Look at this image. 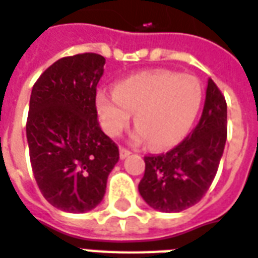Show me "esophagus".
<instances>
[{
	"instance_id": "34e87169",
	"label": "esophagus",
	"mask_w": 258,
	"mask_h": 258,
	"mask_svg": "<svg viewBox=\"0 0 258 258\" xmlns=\"http://www.w3.org/2000/svg\"><path fill=\"white\" fill-rule=\"evenodd\" d=\"M129 155H131V150H127V148H125V147L119 148V157H121L122 159H123V158L129 157Z\"/></svg>"
}]
</instances>
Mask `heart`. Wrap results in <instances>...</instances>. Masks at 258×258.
I'll use <instances>...</instances> for the list:
<instances>
[{"mask_svg":"<svg viewBox=\"0 0 258 258\" xmlns=\"http://www.w3.org/2000/svg\"><path fill=\"white\" fill-rule=\"evenodd\" d=\"M202 86L192 75L169 70L147 71L119 81L115 90L101 89L96 106L104 131L119 136L136 112V142L155 148L172 147L192 127L202 104Z\"/></svg>","mask_w":258,"mask_h":258,"instance_id":"heart-1","label":"heart"}]
</instances>
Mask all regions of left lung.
<instances>
[{
  "mask_svg": "<svg viewBox=\"0 0 258 258\" xmlns=\"http://www.w3.org/2000/svg\"><path fill=\"white\" fill-rule=\"evenodd\" d=\"M227 140V103L209 78L206 100L198 125L166 154L146 155L139 192L159 212H181L208 192L219 169Z\"/></svg>",
  "mask_w": 258,
  "mask_h": 258,
  "instance_id": "obj_1",
  "label": "left lung"
}]
</instances>
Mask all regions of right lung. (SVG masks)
Wrapping results in <instances>:
<instances>
[{
    "label": "right lung",
    "mask_w": 258,
    "mask_h": 258,
    "mask_svg": "<svg viewBox=\"0 0 258 258\" xmlns=\"http://www.w3.org/2000/svg\"><path fill=\"white\" fill-rule=\"evenodd\" d=\"M106 59L97 53L61 57L34 84L26 135L34 177L52 206L84 213L100 204L119 159L97 121L96 88Z\"/></svg>",
    "instance_id": "add662e5"
}]
</instances>
